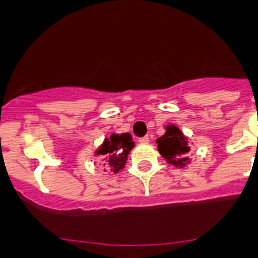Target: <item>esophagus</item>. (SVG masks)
I'll return each mask as SVG.
<instances>
[{"instance_id":"esophagus-1","label":"esophagus","mask_w":258,"mask_h":258,"mask_svg":"<svg viewBox=\"0 0 258 258\" xmlns=\"http://www.w3.org/2000/svg\"><path fill=\"white\" fill-rule=\"evenodd\" d=\"M140 143H149L150 141V139H149V136H144V137H140Z\"/></svg>"}]
</instances>
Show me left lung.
<instances>
[{
	"mask_svg": "<svg viewBox=\"0 0 258 258\" xmlns=\"http://www.w3.org/2000/svg\"><path fill=\"white\" fill-rule=\"evenodd\" d=\"M156 143L162 156L169 164L175 167H183L186 164L188 160L187 155L189 153V146L186 137L177 127L168 126L167 134L158 139Z\"/></svg>",
	"mask_w": 258,
	"mask_h": 258,
	"instance_id": "1",
	"label": "left lung"
}]
</instances>
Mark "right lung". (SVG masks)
I'll return each mask as SVG.
<instances>
[{"label": "right lung", "mask_w": 258, "mask_h": 258, "mask_svg": "<svg viewBox=\"0 0 258 258\" xmlns=\"http://www.w3.org/2000/svg\"><path fill=\"white\" fill-rule=\"evenodd\" d=\"M134 141L130 134L112 135L110 139L104 141L102 148L98 150V155H103L107 168L117 173L124 167L127 162V155L134 148Z\"/></svg>", "instance_id": "1"}]
</instances>
